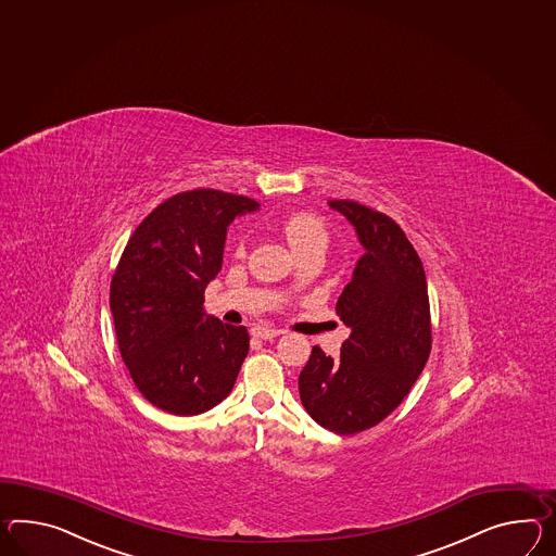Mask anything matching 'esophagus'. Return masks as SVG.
<instances>
[{
    "instance_id": "1",
    "label": "esophagus",
    "mask_w": 556,
    "mask_h": 556,
    "mask_svg": "<svg viewBox=\"0 0 556 556\" xmlns=\"http://www.w3.org/2000/svg\"><path fill=\"white\" fill-rule=\"evenodd\" d=\"M251 333H253V338L257 339H275L279 338L283 331H279V329H273V327L257 326L253 327V331H251Z\"/></svg>"
}]
</instances>
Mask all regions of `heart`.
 <instances>
[{"instance_id": "heart-1", "label": "heart", "mask_w": 556, "mask_h": 556, "mask_svg": "<svg viewBox=\"0 0 556 556\" xmlns=\"http://www.w3.org/2000/svg\"><path fill=\"white\" fill-rule=\"evenodd\" d=\"M285 239L298 251V255L312 249H326L329 241L326 223L312 213H295L287 217L281 225ZM244 241L237 243V255H243Z\"/></svg>"}]
</instances>
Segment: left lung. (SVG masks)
<instances>
[{
  "mask_svg": "<svg viewBox=\"0 0 556 556\" xmlns=\"http://www.w3.org/2000/svg\"><path fill=\"white\" fill-rule=\"evenodd\" d=\"M327 203L352 223L366 253L336 305L352 336L338 357L313 348L299 395L319 426L348 435L402 404L430 357L432 321L424 265L402 227L366 204Z\"/></svg>",
  "mask_w": 556,
  "mask_h": 556,
  "instance_id": "obj_1",
  "label": "left lung"
}]
</instances>
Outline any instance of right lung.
<instances>
[{"instance_id": "obj_1", "label": "right lung", "mask_w": 556, "mask_h": 556, "mask_svg": "<svg viewBox=\"0 0 556 556\" xmlns=\"http://www.w3.org/2000/svg\"><path fill=\"white\" fill-rule=\"evenodd\" d=\"M257 201L215 189L177 192L136 227L110 281L124 364L152 406L197 416L229 395L249 353L247 327L204 315L230 220Z\"/></svg>"}]
</instances>
